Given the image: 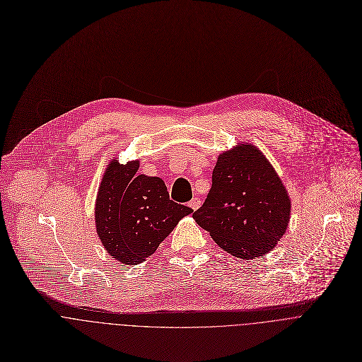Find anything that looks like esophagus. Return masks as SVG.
<instances>
[{"label": "esophagus", "mask_w": 362, "mask_h": 362, "mask_svg": "<svg viewBox=\"0 0 362 362\" xmlns=\"http://www.w3.org/2000/svg\"><path fill=\"white\" fill-rule=\"evenodd\" d=\"M200 206H202V200H200L199 197H193V199L189 202V207L193 209V210H197Z\"/></svg>", "instance_id": "1"}]
</instances>
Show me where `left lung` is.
Returning a JSON list of instances; mask_svg holds the SVG:
<instances>
[{
  "mask_svg": "<svg viewBox=\"0 0 362 362\" xmlns=\"http://www.w3.org/2000/svg\"><path fill=\"white\" fill-rule=\"evenodd\" d=\"M290 209L273 166L246 144L218 156L211 189L193 218L223 250L245 260L274 249L288 226Z\"/></svg>",
  "mask_w": 362,
  "mask_h": 362,
  "instance_id": "8db88e82",
  "label": "left lung"
}]
</instances>
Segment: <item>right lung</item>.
<instances>
[{"instance_id":"add662e5","label":"right lung","mask_w":362,"mask_h":362,"mask_svg":"<svg viewBox=\"0 0 362 362\" xmlns=\"http://www.w3.org/2000/svg\"><path fill=\"white\" fill-rule=\"evenodd\" d=\"M139 163L107 166L95 206L96 231L109 256L139 264L153 255L177 221L193 210L169 199L160 177L138 175Z\"/></svg>"}]
</instances>
